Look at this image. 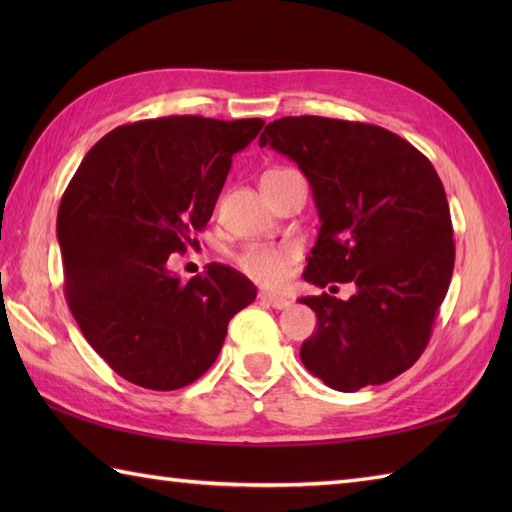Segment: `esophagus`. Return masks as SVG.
I'll list each match as a JSON object with an SVG mask.
<instances>
[{"instance_id": "obj_1", "label": "esophagus", "mask_w": 512, "mask_h": 512, "mask_svg": "<svg viewBox=\"0 0 512 512\" xmlns=\"http://www.w3.org/2000/svg\"><path fill=\"white\" fill-rule=\"evenodd\" d=\"M259 301L266 303V306L275 308V310H284L288 306V299L281 297V295H273V292H259Z\"/></svg>"}]
</instances>
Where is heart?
Here are the masks:
<instances>
[{
    "instance_id": "heart-1",
    "label": "heart",
    "mask_w": 512,
    "mask_h": 512,
    "mask_svg": "<svg viewBox=\"0 0 512 512\" xmlns=\"http://www.w3.org/2000/svg\"><path fill=\"white\" fill-rule=\"evenodd\" d=\"M281 171V169H273ZM270 173V171H266ZM235 262L244 275L262 286L284 284L290 268L297 262V250L288 246L248 244L235 255Z\"/></svg>"
}]
</instances>
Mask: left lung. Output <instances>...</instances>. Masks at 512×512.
<instances>
[{
	"label": "left lung",
	"mask_w": 512,
	"mask_h": 512,
	"mask_svg": "<svg viewBox=\"0 0 512 512\" xmlns=\"http://www.w3.org/2000/svg\"><path fill=\"white\" fill-rule=\"evenodd\" d=\"M266 145L297 162L319 211L303 279L356 286L347 301L299 299L317 312L301 361L336 391L383 385L418 361L451 284L453 226L438 173L389 129L339 118L284 116L259 136Z\"/></svg>",
	"instance_id": "obj_1"
}]
</instances>
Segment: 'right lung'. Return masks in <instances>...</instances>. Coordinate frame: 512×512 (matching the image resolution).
I'll return each instance as SVG.
<instances>
[{
	"label": "right lung",
	"mask_w": 512,
	"mask_h": 512,
	"mask_svg": "<svg viewBox=\"0 0 512 512\" xmlns=\"http://www.w3.org/2000/svg\"><path fill=\"white\" fill-rule=\"evenodd\" d=\"M262 118L165 116L103 136L65 189L57 237L72 317L118 376L171 391L198 380L253 281L224 264L182 281L169 255L184 253L211 220L233 154Z\"/></svg>",
	"instance_id": "right-lung-1"
}]
</instances>
